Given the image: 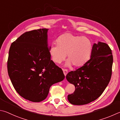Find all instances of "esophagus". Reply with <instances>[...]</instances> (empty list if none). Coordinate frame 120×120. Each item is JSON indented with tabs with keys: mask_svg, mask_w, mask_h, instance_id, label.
I'll return each mask as SVG.
<instances>
[{
	"mask_svg": "<svg viewBox=\"0 0 120 120\" xmlns=\"http://www.w3.org/2000/svg\"><path fill=\"white\" fill-rule=\"evenodd\" d=\"M63 72H64V75L66 76L67 75V73H68V70H66V69L63 70Z\"/></svg>",
	"mask_w": 120,
	"mask_h": 120,
	"instance_id": "1",
	"label": "esophagus"
}]
</instances>
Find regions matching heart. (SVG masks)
Listing matches in <instances>:
<instances>
[{
    "label": "heart",
    "instance_id": "1",
    "mask_svg": "<svg viewBox=\"0 0 120 120\" xmlns=\"http://www.w3.org/2000/svg\"><path fill=\"white\" fill-rule=\"evenodd\" d=\"M92 49L91 40L86 37L65 33L58 37L56 45L50 47L49 54L56 64H60L65 60L66 66L73 64L75 67H82L88 61Z\"/></svg>",
    "mask_w": 120,
    "mask_h": 120
}]
</instances>
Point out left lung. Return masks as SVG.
Masks as SVG:
<instances>
[{"label": "left lung", "instance_id": "1", "mask_svg": "<svg viewBox=\"0 0 120 120\" xmlns=\"http://www.w3.org/2000/svg\"><path fill=\"white\" fill-rule=\"evenodd\" d=\"M113 60L112 50L106 43H94L90 60L66 75L68 81L75 88L72 94L68 95L70 103L84 105L97 99L110 81Z\"/></svg>", "mask_w": 120, "mask_h": 120}]
</instances>
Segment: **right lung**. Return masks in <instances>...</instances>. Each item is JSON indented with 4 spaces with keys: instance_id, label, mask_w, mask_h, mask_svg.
I'll list each match as a JSON object with an SVG mask.
<instances>
[{
    "instance_id": "obj_1",
    "label": "right lung",
    "mask_w": 120,
    "mask_h": 120,
    "mask_svg": "<svg viewBox=\"0 0 120 120\" xmlns=\"http://www.w3.org/2000/svg\"><path fill=\"white\" fill-rule=\"evenodd\" d=\"M48 30L25 32L12 43L9 51L8 73L13 86L21 97L34 102L44 100L52 85L65 78L51 60Z\"/></svg>"
}]
</instances>
